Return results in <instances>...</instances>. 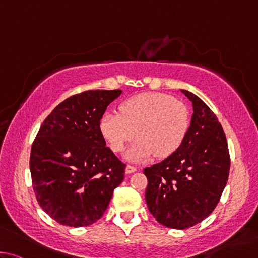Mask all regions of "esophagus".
<instances>
[{
	"label": "esophagus",
	"mask_w": 258,
	"mask_h": 258,
	"mask_svg": "<svg viewBox=\"0 0 258 258\" xmlns=\"http://www.w3.org/2000/svg\"><path fill=\"white\" fill-rule=\"evenodd\" d=\"M136 171H137V168H135V166H133V165H126L125 169H124L125 174L134 173V172H136Z\"/></svg>",
	"instance_id": "esophagus-1"
}]
</instances>
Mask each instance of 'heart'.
<instances>
[{"instance_id":"1","label":"heart","mask_w":258,"mask_h":258,"mask_svg":"<svg viewBox=\"0 0 258 258\" xmlns=\"http://www.w3.org/2000/svg\"><path fill=\"white\" fill-rule=\"evenodd\" d=\"M99 133L111 151L119 153L135 142L125 160L143 162L154 155L168 157L181 146L189 129V112L182 102L161 93H144L126 99L120 113L106 111L99 120Z\"/></svg>"}]
</instances>
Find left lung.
<instances>
[{
    "label": "left lung",
    "instance_id": "8db88e82",
    "mask_svg": "<svg viewBox=\"0 0 258 258\" xmlns=\"http://www.w3.org/2000/svg\"><path fill=\"white\" fill-rule=\"evenodd\" d=\"M181 92L194 110L187 136L172 155L144 170L151 214L164 227L179 230L194 227L212 213L230 170L227 138L218 117L195 94Z\"/></svg>",
    "mask_w": 258,
    "mask_h": 258
}]
</instances>
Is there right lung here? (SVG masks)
I'll use <instances>...</instances> for the list:
<instances>
[{
    "instance_id": "1",
    "label": "right lung",
    "mask_w": 258,
    "mask_h": 258,
    "mask_svg": "<svg viewBox=\"0 0 258 258\" xmlns=\"http://www.w3.org/2000/svg\"><path fill=\"white\" fill-rule=\"evenodd\" d=\"M122 90H87L67 98L40 126L30 153L38 204L67 227H86L102 218L125 165L106 147L99 120Z\"/></svg>"
}]
</instances>
